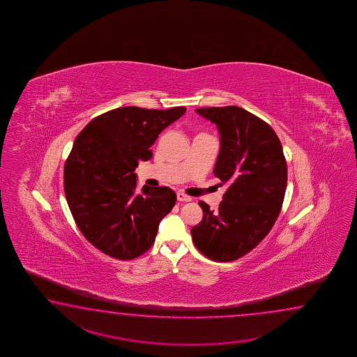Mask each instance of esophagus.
Here are the masks:
<instances>
[{"mask_svg":"<svg viewBox=\"0 0 357 357\" xmlns=\"http://www.w3.org/2000/svg\"><path fill=\"white\" fill-rule=\"evenodd\" d=\"M177 200L178 202H191V197L183 194V192H177Z\"/></svg>","mask_w":357,"mask_h":357,"instance_id":"esophagus-1","label":"esophagus"}]
</instances>
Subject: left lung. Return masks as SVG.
<instances>
[{"instance_id": "obj_1", "label": "left lung", "mask_w": 357, "mask_h": 357, "mask_svg": "<svg viewBox=\"0 0 357 357\" xmlns=\"http://www.w3.org/2000/svg\"><path fill=\"white\" fill-rule=\"evenodd\" d=\"M218 126L220 152L213 174L227 183L218 209L199 202L203 220L191 228L194 245L214 261H232L250 252L281 212L287 163L274 130L236 106L197 108Z\"/></svg>"}]
</instances>
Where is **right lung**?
<instances>
[{"label":"right lung","instance_id":"1","mask_svg":"<svg viewBox=\"0 0 357 357\" xmlns=\"http://www.w3.org/2000/svg\"><path fill=\"white\" fill-rule=\"evenodd\" d=\"M185 107H120L94 117L76 137L63 171L68 208L84 237L108 257L130 260L152 248L176 192L148 188L137 195L139 160H151L160 131Z\"/></svg>","mask_w":357,"mask_h":357}]
</instances>
